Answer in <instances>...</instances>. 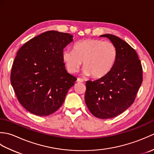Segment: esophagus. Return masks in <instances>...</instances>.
<instances>
[{"instance_id": "34e87169", "label": "esophagus", "mask_w": 154, "mask_h": 154, "mask_svg": "<svg viewBox=\"0 0 154 154\" xmlns=\"http://www.w3.org/2000/svg\"><path fill=\"white\" fill-rule=\"evenodd\" d=\"M83 80L82 79H81V78H77V83H83Z\"/></svg>"}]
</instances>
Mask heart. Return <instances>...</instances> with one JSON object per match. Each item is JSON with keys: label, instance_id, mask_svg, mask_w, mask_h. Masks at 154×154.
<instances>
[{"label": "heart", "instance_id": "obj_1", "mask_svg": "<svg viewBox=\"0 0 154 154\" xmlns=\"http://www.w3.org/2000/svg\"><path fill=\"white\" fill-rule=\"evenodd\" d=\"M116 57V48L112 42L94 38L77 42L73 51L66 50L63 52V61L69 72L76 73L83 61V73L92 75L96 79L109 73Z\"/></svg>", "mask_w": 154, "mask_h": 154}]
</instances>
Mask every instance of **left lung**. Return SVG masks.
I'll return each mask as SVG.
<instances>
[{
    "mask_svg": "<svg viewBox=\"0 0 154 154\" xmlns=\"http://www.w3.org/2000/svg\"><path fill=\"white\" fill-rule=\"evenodd\" d=\"M100 36L115 45L116 60L106 76L87 81L85 100L93 115L107 119L119 115L134 103L142 83V67L136 51L126 42L109 34Z\"/></svg>",
    "mask_w": 154,
    "mask_h": 154,
    "instance_id": "left-lung-1",
    "label": "left lung"
}]
</instances>
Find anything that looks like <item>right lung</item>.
Returning a JSON list of instances; mask_svg holds the SVG:
<instances>
[{"instance_id": "1", "label": "right lung", "mask_w": 154, "mask_h": 154, "mask_svg": "<svg viewBox=\"0 0 154 154\" xmlns=\"http://www.w3.org/2000/svg\"><path fill=\"white\" fill-rule=\"evenodd\" d=\"M73 35L51 30L27 42L13 62L11 85L22 106L37 116H48L60 108L77 79L67 73L63 49Z\"/></svg>"}]
</instances>
